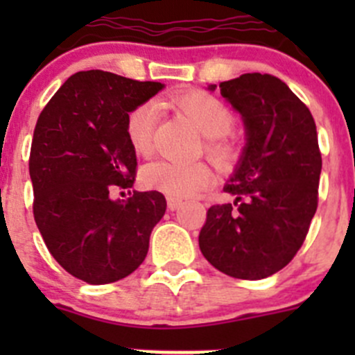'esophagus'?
<instances>
[{
    "label": "esophagus",
    "mask_w": 355,
    "mask_h": 355,
    "mask_svg": "<svg viewBox=\"0 0 355 355\" xmlns=\"http://www.w3.org/2000/svg\"><path fill=\"white\" fill-rule=\"evenodd\" d=\"M180 204H182V200L177 199V198H168L166 199V206H168V209H170V211L178 209V207H180Z\"/></svg>",
    "instance_id": "obj_1"
}]
</instances>
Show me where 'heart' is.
Returning a JSON list of instances; mask_svg holds the SVG:
<instances>
[{
    "mask_svg": "<svg viewBox=\"0 0 355 355\" xmlns=\"http://www.w3.org/2000/svg\"><path fill=\"white\" fill-rule=\"evenodd\" d=\"M200 134L206 137V153L221 168H230L237 161V142L228 135L234 127V113L221 99L199 89L177 92L170 98ZM157 116V103L144 101L127 114V137L137 155L148 156L153 151V132ZM141 182L149 191L163 192L170 198H191L209 187L214 175L206 163L182 164L168 159H156L141 170Z\"/></svg>",
    "mask_w": 355,
    "mask_h": 355,
    "instance_id": "obj_1",
    "label": "heart"
}]
</instances>
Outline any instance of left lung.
<instances>
[{
  "instance_id": "8db88e82",
  "label": "left lung",
  "mask_w": 355,
  "mask_h": 355,
  "mask_svg": "<svg viewBox=\"0 0 355 355\" xmlns=\"http://www.w3.org/2000/svg\"><path fill=\"white\" fill-rule=\"evenodd\" d=\"M220 92L242 114L247 144L223 187L234 202L207 209L199 247L221 273L261 280L293 259L316 213V123L288 85L270 73L221 82Z\"/></svg>"
}]
</instances>
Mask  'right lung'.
Segmentation results:
<instances>
[{
  "label": "right lung",
  "mask_w": 355,
  "mask_h": 355,
  "mask_svg": "<svg viewBox=\"0 0 355 355\" xmlns=\"http://www.w3.org/2000/svg\"><path fill=\"white\" fill-rule=\"evenodd\" d=\"M163 87L111 71H77L39 114L28 159L34 220L51 256L78 280L113 284L146 259L166 199L156 191L128 192L125 200L110 194L135 180L128 111Z\"/></svg>",
  "instance_id": "1"
}]
</instances>
